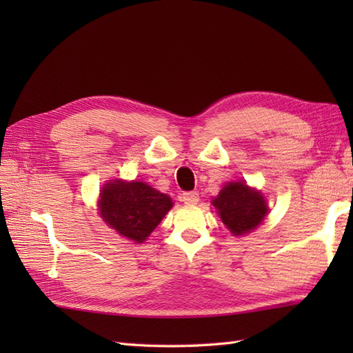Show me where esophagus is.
Returning a JSON list of instances; mask_svg holds the SVG:
<instances>
[{
	"instance_id": "esophagus-1",
	"label": "esophagus",
	"mask_w": 353,
	"mask_h": 353,
	"mask_svg": "<svg viewBox=\"0 0 353 353\" xmlns=\"http://www.w3.org/2000/svg\"><path fill=\"white\" fill-rule=\"evenodd\" d=\"M182 201L185 205H190V206H192V205H197L199 203V192L197 191H186V192H183L182 194Z\"/></svg>"
}]
</instances>
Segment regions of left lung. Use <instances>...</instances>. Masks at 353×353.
I'll return each mask as SVG.
<instances>
[{"label": "left lung", "instance_id": "obj_1", "mask_svg": "<svg viewBox=\"0 0 353 353\" xmlns=\"http://www.w3.org/2000/svg\"><path fill=\"white\" fill-rule=\"evenodd\" d=\"M212 203L234 235L249 234L267 214L264 197L241 182L224 186Z\"/></svg>", "mask_w": 353, "mask_h": 353}]
</instances>
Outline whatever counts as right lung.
<instances>
[{
  "instance_id": "obj_1",
  "label": "right lung",
  "mask_w": 353,
  "mask_h": 353,
  "mask_svg": "<svg viewBox=\"0 0 353 353\" xmlns=\"http://www.w3.org/2000/svg\"><path fill=\"white\" fill-rule=\"evenodd\" d=\"M172 206L168 196L142 182L108 183L101 190L100 214L119 235L145 241Z\"/></svg>"
}]
</instances>
